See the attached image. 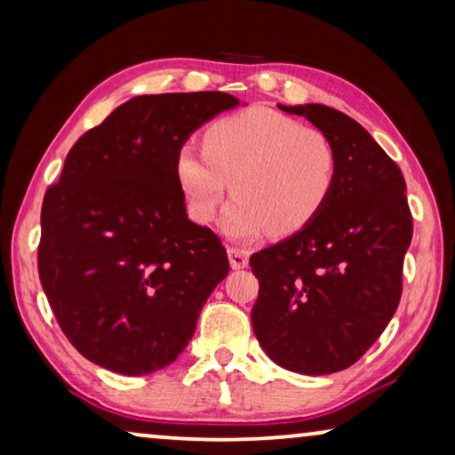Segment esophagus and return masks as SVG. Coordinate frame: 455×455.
I'll list each match as a JSON object with an SVG mask.
<instances>
[{"label":"esophagus","mask_w":455,"mask_h":455,"mask_svg":"<svg viewBox=\"0 0 455 455\" xmlns=\"http://www.w3.org/2000/svg\"><path fill=\"white\" fill-rule=\"evenodd\" d=\"M228 259L233 270H241L249 264V251L243 247H228Z\"/></svg>","instance_id":"obj_1"}]
</instances>
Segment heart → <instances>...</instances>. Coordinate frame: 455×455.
I'll return each instance as SVG.
<instances>
[{
	"label": "heart",
	"instance_id": "heart-1",
	"mask_svg": "<svg viewBox=\"0 0 455 455\" xmlns=\"http://www.w3.org/2000/svg\"><path fill=\"white\" fill-rule=\"evenodd\" d=\"M177 179L191 216L210 222L233 194L222 228L249 239L272 228L292 235L328 204L338 175V155L322 130L272 108H247L214 121L204 148L185 144L177 152Z\"/></svg>",
	"mask_w": 455,
	"mask_h": 455
}]
</instances>
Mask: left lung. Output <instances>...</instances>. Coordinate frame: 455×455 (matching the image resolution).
<instances>
[{"label": "left lung", "mask_w": 455, "mask_h": 455, "mask_svg": "<svg viewBox=\"0 0 455 455\" xmlns=\"http://www.w3.org/2000/svg\"><path fill=\"white\" fill-rule=\"evenodd\" d=\"M278 108L309 119L331 140L338 175L309 225L249 259L259 280L251 323L280 367L328 375L367 353L398 309L412 241L406 181L348 115L315 102Z\"/></svg>", "instance_id": "1"}]
</instances>
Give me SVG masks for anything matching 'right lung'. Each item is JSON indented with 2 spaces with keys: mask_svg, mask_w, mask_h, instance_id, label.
<instances>
[{
  "mask_svg": "<svg viewBox=\"0 0 455 455\" xmlns=\"http://www.w3.org/2000/svg\"><path fill=\"white\" fill-rule=\"evenodd\" d=\"M241 105L227 92L133 97L88 130L44 194L38 276L76 350L121 375L171 364L230 270L227 249L188 219L177 152Z\"/></svg>",
  "mask_w": 455,
  "mask_h": 455,
  "instance_id": "add662e5",
  "label": "right lung"
}]
</instances>
